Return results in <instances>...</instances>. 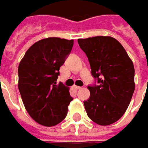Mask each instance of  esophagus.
<instances>
[{"instance_id":"obj_1","label":"esophagus","mask_w":148,"mask_h":148,"mask_svg":"<svg viewBox=\"0 0 148 148\" xmlns=\"http://www.w3.org/2000/svg\"><path fill=\"white\" fill-rule=\"evenodd\" d=\"M73 88L75 89V90H80V89H82L81 86H73Z\"/></svg>"}]
</instances>
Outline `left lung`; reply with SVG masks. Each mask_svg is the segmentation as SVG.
<instances>
[{
    "label": "left lung",
    "mask_w": 148,
    "mask_h": 148,
    "mask_svg": "<svg viewBox=\"0 0 148 148\" xmlns=\"http://www.w3.org/2000/svg\"><path fill=\"white\" fill-rule=\"evenodd\" d=\"M78 43L99 83L88 86L90 96L84 101L85 110L95 123L112 124L124 114L134 92L133 61L122 44L110 36L79 38Z\"/></svg>",
    "instance_id": "8db88e82"
}]
</instances>
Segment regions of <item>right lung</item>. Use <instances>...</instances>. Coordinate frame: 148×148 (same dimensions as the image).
I'll return each mask as SVG.
<instances>
[{
  "label": "right lung",
  "instance_id": "add662e5",
  "mask_svg": "<svg viewBox=\"0 0 148 148\" xmlns=\"http://www.w3.org/2000/svg\"><path fill=\"white\" fill-rule=\"evenodd\" d=\"M72 46L73 39L43 38L26 51L19 64L18 88L23 104L29 116L43 126H55L67 114L72 100L69 87L57 84V79Z\"/></svg>",
  "mask_w": 148,
  "mask_h": 148
}]
</instances>
